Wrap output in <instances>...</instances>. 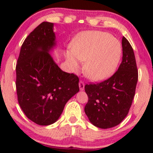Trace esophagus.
I'll use <instances>...</instances> for the list:
<instances>
[{"instance_id":"34e87169","label":"esophagus","mask_w":153,"mask_h":153,"mask_svg":"<svg viewBox=\"0 0 153 153\" xmlns=\"http://www.w3.org/2000/svg\"><path fill=\"white\" fill-rule=\"evenodd\" d=\"M84 83L83 82V81H80L79 82V88H80V90L83 91L84 89Z\"/></svg>"}]
</instances>
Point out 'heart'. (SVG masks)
I'll return each mask as SVG.
<instances>
[{
  "label": "heart",
  "instance_id": "1",
  "mask_svg": "<svg viewBox=\"0 0 153 153\" xmlns=\"http://www.w3.org/2000/svg\"><path fill=\"white\" fill-rule=\"evenodd\" d=\"M122 56V46L108 32L88 31L78 35L71 44L66 58L71 68L78 71L80 62L84 63L86 76L101 81L113 75Z\"/></svg>",
  "mask_w": 153,
  "mask_h": 153
}]
</instances>
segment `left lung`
Returning <instances> with one entry per match:
<instances>
[{"label": "left lung", "instance_id": "8db88e82", "mask_svg": "<svg viewBox=\"0 0 153 153\" xmlns=\"http://www.w3.org/2000/svg\"><path fill=\"white\" fill-rule=\"evenodd\" d=\"M122 50V62L112 77L84 87L89 98L84 112L89 121L101 129L119 124L127 115L135 96L138 69L133 49L125 37Z\"/></svg>", "mask_w": 153, "mask_h": 153}]
</instances>
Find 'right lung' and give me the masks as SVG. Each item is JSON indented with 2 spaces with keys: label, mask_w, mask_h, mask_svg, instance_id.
<instances>
[{
  "label": "right lung",
  "mask_w": 153,
  "mask_h": 153,
  "mask_svg": "<svg viewBox=\"0 0 153 153\" xmlns=\"http://www.w3.org/2000/svg\"><path fill=\"white\" fill-rule=\"evenodd\" d=\"M54 24L43 22L27 37L16 65L19 105L35 124L56 122L66 104L79 92V79L64 72L51 56L56 47Z\"/></svg>",
  "instance_id": "add662e5"
}]
</instances>
